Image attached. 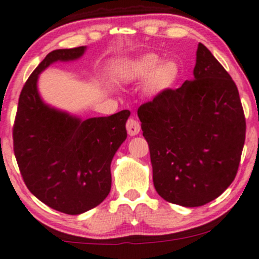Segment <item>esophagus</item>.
Returning <instances> with one entry per match:
<instances>
[{
  "mask_svg": "<svg viewBox=\"0 0 259 259\" xmlns=\"http://www.w3.org/2000/svg\"><path fill=\"white\" fill-rule=\"evenodd\" d=\"M126 130L129 135H138L139 132H140V123L134 118H129L126 121Z\"/></svg>",
  "mask_w": 259,
  "mask_h": 259,
  "instance_id": "34e87169",
  "label": "esophagus"
}]
</instances>
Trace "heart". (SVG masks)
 Wrapping results in <instances>:
<instances>
[{"label":"heart","mask_w":259,"mask_h":259,"mask_svg":"<svg viewBox=\"0 0 259 259\" xmlns=\"http://www.w3.org/2000/svg\"><path fill=\"white\" fill-rule=\"evenodd\" d=\"M155 54H147L134 61L127 62L123 70L125 81H146V91L151 95L172 87L180 76V67L175 61H163Z\"/></svg>","instance_id":"obj_1"}]
</instances>
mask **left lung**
<instances>
[{
	"label": "left lung",
	"mask_w": 259,
	"mask_h": 259,
	"mask_svg": "<svg viewBox=\"0 0 259 259\" xmlns=\"http://www.w3.org/2000/svg\"><path fill=\"white\" fill-rule=\"evenodd\" d=\"M193 75L138 109L156 192L188 208L214 200L232 183L246 138L234 79L201 42Z\"/></svg>",
	"instance_id": "left-lung-1"
}]
</instances>
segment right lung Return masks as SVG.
I'll return each instance as SVG.
<instances>
[{
  "label": "right lung",
  "mask_w": 259,
  "mask_h": 259,
  "mask_svg": "<svg viewBox=\"0 0 259 259\" xmlns=\"http://www.w3.org/2000/svg\"><path fill=\"white\" fill-rule=\"evenodd\" d=\"M86 47L54 50L22 88L13 150L33 195L50 208L78 215L99 205L112 187L110 163L126 139L129 110L86 120L55 109L39 96V73L55 61L81 58Z\"/></svg>",
  "instance_id": "right-lung-1"
}]
</instances>
